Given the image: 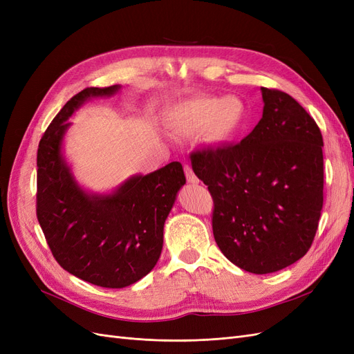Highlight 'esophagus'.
Here are the masks:
<instances>
[{"label": "esophagus", "mask_w": 354, "mask_h": 354, "mask_svg": "<svg viewBox=\"0 0 354 354\" xmlns=\"http://www.w3.org/2000/svg\"><path fill=\"white\" fill-rule=\"evenodd\" d=\"M185 174H186V178H187L189 183H192V185L199 183V178L196 177V174L194 173V169H192L190 165H185Z\"/></svg>", "instance_id": "esophagus-1"}]
</instances>
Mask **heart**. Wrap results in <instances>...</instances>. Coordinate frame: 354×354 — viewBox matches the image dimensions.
<instances>
[{"label":"heart","mask_w":354,"mask_h":354,"mask_svg":"<svg viewBox=\"0 0 354 354\" xmlns=\"http://www.w3.org/2000/svg\"><path fill=\"white\" fill-rule=\"evenodd\" d=\"M248 124V108L238 95H201L177 106L168 118L169 131L178 137L202 133L211 146L232 145Z\"/></svg>","instance_id":"obj_1"}]
</instances>
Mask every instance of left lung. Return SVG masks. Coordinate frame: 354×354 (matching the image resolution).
<instances>
[{"mask_svg": "<svg viewBox=\"0 0 354 354\" xmlns=\"http://www.w3.org/2000/svg\"><path fill=\"white\" fill-rule=\"evenodd\" d=\"M263 116L238 145L190 155L214 199L212 232L226 259L266 274L306 255L324 205V140L291 95L261 87Z\"/></svg>", "mask_w": 354, "mask_h": 354, "instance_id": "8db88e82", "label": "left lung"}]
</instances>
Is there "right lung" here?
Here are the masks:
<instances>
[{
  "mask_svg": "<svg viewBox=\"0 0 354 354\" xmlns=\"http://www.w3.org/2000/svg\"><path fill=\"white\" fill-rule=\"evenodd\" d=\"M120 90L90 87L73 95L42 136L37 155V217L51 252L66 272L103 288L130 286L153 269L165 220L186 185L180 162L131 176L109 194H94L75 178L63 155L68 120L87 100Z\"/></svg>",
  "mask_w": 354,
  "mask_h": 354,
  "instance_id": "obj_1",
  "label": "right lung"
}]
</instances>
